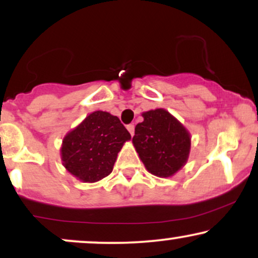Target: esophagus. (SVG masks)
I'll return each instance as SVG.
<instances>
[{"label":"esophagus","instance_id":"34e87169","mask_svg":"<svg viewBox=\"0 0 258 258\" xmlns=\"http://www.w3.org/2000/svg\"><path fill=\"white\" fill-rule=\"evenodd\" d=\"M127 130H128V132L131 133V136L135 135V125H133V123H130V125H127Z\"/></svg>","mask_w":258,"mask_h":258}]
</instances>
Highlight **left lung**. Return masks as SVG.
Masks as SVG:
<instances>
[{"label": "left lung", "mask_w": 258, "mask_h": 258, "mask_svg": "<svg viewBox=\"0 0 258 258\" xmlns=\"http://www.w3.org/2000/svg\"><path fill=\"white\" fill-rule=\"evenodd\" d=\"M132 143L150 173L171 177L185 165L190 152V133L165 109L142 114Z\"/></svg>", "instance_id": "obj_1"}]
</instances>
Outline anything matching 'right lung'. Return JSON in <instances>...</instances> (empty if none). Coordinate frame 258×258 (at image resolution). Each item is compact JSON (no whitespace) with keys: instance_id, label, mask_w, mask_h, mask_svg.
I'll list each match as a JSON object with an SVG mask.
<instances>
[{"instance_id":"obj_1","label":"right lung","mask_w":258,"mask_h":258,"mask_svg":"<svg viewBox=\"0 0 258 258\" xmlns=\"http://www.w3.org/2000/svg\"><path fill=\"white\" fill-rule=\"evenodd\" d=\"M131 135L110 112L94 111L65 136L60 156L64 167L86 183L111 173L117 153Z\"/></svg>"}]
</instances>
